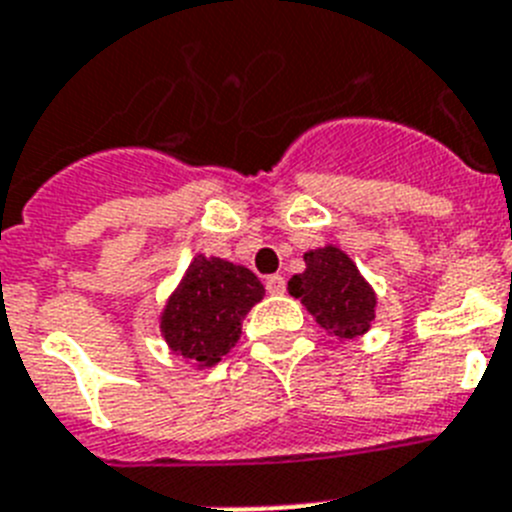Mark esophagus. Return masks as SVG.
I'll return each mask as SVG.
<instances>
[{"label":"esophagus","mask_w":512,"mask_h":512,"mask_svg":"<svg viewBox=\"0 0 512 512\" xmlns=\"http://www.w3.org/2000/svg\"><path fill=\"white\" fill-rule=\"evenodd\" d=\"M265 288H268V293H273V296H281V293H286V278H283V275H268V278H265Z\"/></svg>","instance_id":"obj_1"}]
</instances>
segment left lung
Instances as JSON below:
<instances>
[{
  "label": "left lung",
  "mask_w": 512,
  "mask_h": 512,
  "mask_svg": "<svg viewBox=\"0 0 512 512\" xmlns=\"http://www.w3.org/2000/svg\"><path fill=\"white\" fill-rule=\"evenodd\" d=\"M306 270L288 281V293L317 317L324 330L342 340L368 332L373 322L376 293L348 255L337 247H322L304 255Z\"/></svg>",
  "instance_id": "1"
}]
</instances>
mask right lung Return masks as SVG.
I'll list each match as a JSON object with an SVG mask.
<instances>
[{
	"label": "right lung",
	"mask_w": 512,
	"mask_h": 512,
	"mask_svg": "<svg viewBox=\"0 0 512 512\" xmlns=\"http://www.w3.org/2000/svg\"><path fill=\"white\" fill-rule=\"evenodd\" d=\"M265 296L252 270L198 255L162 314V335L195 366H213L242 335V319Z\"/></svg>",
	"instance_id": "1"
}]
</instances>
